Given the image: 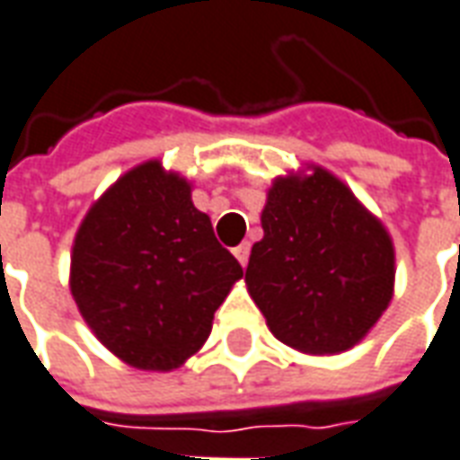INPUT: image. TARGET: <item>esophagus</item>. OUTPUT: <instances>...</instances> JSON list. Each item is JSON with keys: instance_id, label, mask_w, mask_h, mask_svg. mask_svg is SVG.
I'll return each instance as SVG.
<instances>
[{"instance_id": "obj_1", "label": "esophagus", "mask_w": 460, "mask_h": 460, "mask_svg": "<svg viewBox=\"0 0 460 460\" xmlns=\"http://www.w3.org/2000/svg\"><path fill=\"white\" fill-rule=\"evenodd\" d=\"M233 252H234V257H237V262L244 267V264H247V260H250V243H240L237 247H234Z\"/></svg>"}]
</instances>
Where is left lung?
<instances>
[{
  "label": "left lung",
  "instance_id": "1",
  "mask_svg": "<svg viewBox=\"0 0 460 460\" xmlns=\"http://www.w3.org/2000/svg\"><path fill=\"white\" fill-rule=\"evenodd\" d=\"M244 281L281 343L314 355L360 343L394 291L390 233L321 166L274 179Z\"/></svg>",
  "mask_w": 460,
  "mask_h": 460
}]
</instances>
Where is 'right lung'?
Here are the masks:
<instances>
[{
  "mask_svg": "<svg viewBox=\"0 0 460 460\" xmlns=\"http://www.w3.org/2000/svg\"><path fill=\"white\" fill-rule=\"evenodd\" d=\"M243 267L216 240L190 183L146 161L80 223L70 291L107 350L139 370H171L200 350Z\"/></svg>",
  "mask_w": 460,
  "mask_h": 460,
  "instance_id": "1",
  "label": "right lung"
}]
</instances>
